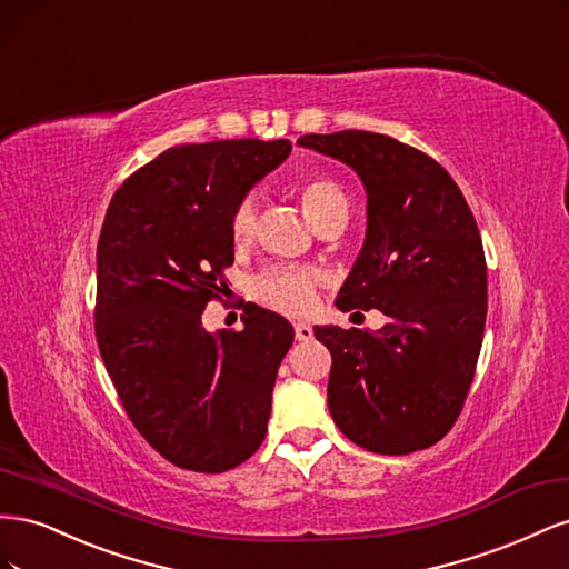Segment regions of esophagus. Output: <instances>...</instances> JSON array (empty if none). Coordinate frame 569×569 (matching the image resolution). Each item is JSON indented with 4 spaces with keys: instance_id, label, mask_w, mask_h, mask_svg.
Returning a JSON list of instances; mask_svg holds the SVG:
<instances>
[{
    "instance_id": "34e87169",
    "label": "esophagus",
    "mask_w": 569,
    "mask_h": 569,
    "mask_svg": "<svg viewBox=\"0 0 569 569\" xmlns=\"http://www.w3.org/2000/svg\"><path fill=\"white\" fill-rule=\"evenodd\" d=\"M295 335L299 341H311L313 339V327L306 325V322H297L295 325Z\"/></svg>"
}]
</instances>
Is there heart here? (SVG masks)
<instances>
[{"mask_svg": "<svg viewBox=\"0 0 569 569\" xmlns=\"http://www.w3.org/2000/svg\"><path fill=\"white\" fill-rule=\"evenodd\" d=\"M301 209L313 228L337 218H349V197L330 178H308L299 187ZM256 228V201L242 199L232 211L230 234L237 244L247 242ZM320 274L311 268H270L253 280V297L287 316H303L316 306Z\"/></svg>", "mask_w": 569, "mask_h": 569, "instance_id": "obj_1", "label": "heart"}]
</instances>
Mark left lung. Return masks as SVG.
<instances>
[{"mask_svg": "<svg viewBox=\"0 0 569 569\" xmlns=\"http://www.w3.org/2000/svg\"><path fill=\"white\" fill-rule=\"evenodd\" d=\"M299 144L353 168L368 194L366 242L339 311L377 308V332L313 327L332 353L327 406L353 443L403 456L437 443L470 391L487 322V261L468 201L427 153L366 130Z\"/></svg>", "mask_w": 569, "mask_h": 569, "instance_id": "left-lung-1", "label": "left lung"}]
</instances>
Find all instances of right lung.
Instances as JSON below:
<instances>
[{
    "mask_svg": "<svg viewBox=\"0 0 569 569\" xmlns=\"http://www.w3.org/2000/svg\"><path fill=\"white\" fill-rule=\"evenodd\" d=\"M289 151V140L173 147L134 170L101 226L99 353L137 432L182 470L226 472L266 439L295 330L251 306L244 330L211 335L201 313L234 261V206Z\"/></svg>",
    "mask_w": 569,
    "mask_h": 569,
    "instance_id": "1",
    "label": "right lung"
}]
</instances>
